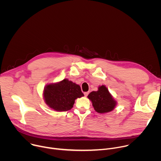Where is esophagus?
<instances>
[{"label":"esophagus","instance_id":"obj_1","mask_svg":"<svg viewBox=\"0 0 161 161\" xmlns=\"http://www.w3.org/2000/svg\"><path fill=\"white\" fill-rule=\"evenodd\" d=\"M84 95L85 97H86L88 95V92H84Z\"/></svg>","mask_w":161,"mask_h":161}]
</instances>
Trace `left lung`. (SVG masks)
<instances>
[{
    "instance_id": "8db88e82",
    "label": "left lung",
    "mask_w": 161,
    "mask_h": 161,
    "mask_svg": "<svg viewBox=\"0 0 161 161\" xmlns=\"http://www.w3.org/2000/svg\"><path fill=\"white\" fill-rule=\"evenodd\" d=\"M88 98L92 103L94 109L99 113L110 112L117 104V102L114 100L104 85L99 86L97 91L90 92Z\"/></svg>"
}]
</instances>
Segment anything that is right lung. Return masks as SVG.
Returning <instances> with one entry per match:
<instances>
[{
	"label": "right lung",
	"mask_w": 161,
	"mask_h": 161,
	"mask_svg": "<svg viewBox=\"0 0 161 161\" xmlns=\"http://www.w3.org/2000/svg\"><path fill=\"white\" fill-rule=\"evenodd\" d=\"M83 96L80 85L67 79L57 83L48 84L44 88L43 92L46 104L57 111L71 109L75 99Z\"/></svg>",
	"instance_id": "right-lung-1"
}]
</instances>
